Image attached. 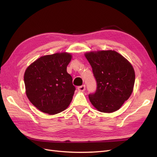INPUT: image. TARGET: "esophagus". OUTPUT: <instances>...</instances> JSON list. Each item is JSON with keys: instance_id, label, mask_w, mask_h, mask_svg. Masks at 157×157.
<instances>
[{"instance_id": "34e87169", "label": "esophagus", "mask_w": 157, "mask_h": 157, "mask_svg": "<svg viewBox=\"0 0 157 157\" xmlns=\"http://www.w3.org/2000/svg\"><path fill=\"white\" fill-rule=\"evenodd\" d=\"M78 91L80 92H84L85 89H86V86L85 85H82V86H78Z\"/></svg>"}]
</instances>
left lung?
Returning <instances> with one entry per match:
<instances>
[{
    "mask_svg": "<svg viewBox=\"0 0 157 157\" xmlns=\"http://www.w3.org/2000/svg\"><path fill=\"white\" fill-rule=\"evenodd\" d=\"M92 66L97 89L89 99L98 111L110 113L119 109L134 89L135 71L132 64L115 50L84 54Z\"/></svg>",
    "mask_w": 157,
    "mask_h": 157,
    "instance_id": "left-lung-1",
    "label": "left lung"
}]
</instances>
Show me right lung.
I'll return each instance as SVG.
<instances>
[{
	"instance_id": "obj_1",
	"label": "right lung",
	"mask_w": 157,
	"mask_h": 157,
	"mask_svg": "<svg viewBox=\"0 0 157 157\" xmlns=\"http://www.w3.org/2000/svg\"><path fill=\"white\" fill-rule=\"evenodd\" d=\"M72 58L67 52L42 56L28 67L24 74L25 93L40 111L55 115L65 110L75 91L67 67Z\"/></svg>"
}]
</instances>
